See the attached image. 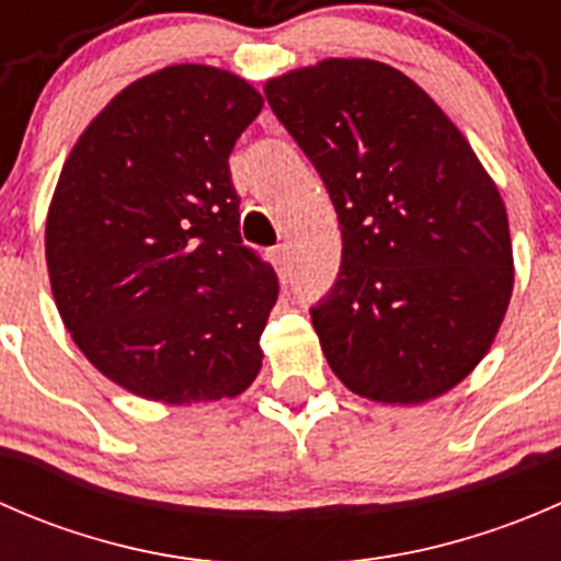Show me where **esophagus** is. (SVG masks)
I'll return each instance as SVG.
<instances>
[{"instance_id": "34e87169", "label": "esophagus", "mask_w": 561, "mask_h": 561, "mask_svg": "<svg viewBox=\"0 0 561 561\" xmlns=\"http://www.w3.org/2000/svg\"><path fill=\"white\" fill-rule=\"evenodd\" d=\"M268 257H271V263H274L276 271H287V249L285 247L271 249Z\"/></svg>"}]
</instances>
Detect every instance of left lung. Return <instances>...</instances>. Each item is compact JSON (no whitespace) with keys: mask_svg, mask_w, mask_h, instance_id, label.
<instances>
[{"mask_svg":"<svg viewBox=\"0 0 561 561\" xmlns=\"http://www.w3.org/2000/svg\"><path fill=\"white\" fill-rule=\"evenodd\" d=\"M263 92L339 214L342 268L312 309L328 366L380 404L448 393L491 350L513 296L494 179L448 113L386 61L331 56Z\"/></svg>","mask_w":561,"mask_h":561,"instance_id":"obj_1","label":"left lung"}]
</instances>
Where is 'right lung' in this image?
<instances>
[{
	"label": "right lung",
	"mask_w": 561,
	"mask_h": 561,
	"mask_svg": "<svg viewBox=\"0 0 561 561\" xmlns=\"http://www.w3.org/2000/svg\"><path fill=\"white\" fill-rule=\"evenodd\" d=\"M263 111L247 78L171 65L78 135L45 217L61 322L89 364L149 401L236 399L263 366L276 276L241 247L228 157Z\"/></svg>",
	"instance_id": "1"
}]
</instances>
